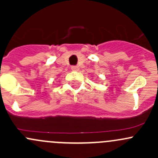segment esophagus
Segmentation results:
<instances>
[{"mask_svg":"<svg viewBox=\"0 0 158 158\" xmlns=\"http://www.w3.org/2000/svg\"><path fill=\"white\" fill-rule=\"evenodd\" d=\"M71 69L73 71H78L79 70V66H73L71 67Z\"/></svg>","mask_w":158,"mask_h":158,"instance_id":"obj_1","label":"esophagus"}]
</instances>
